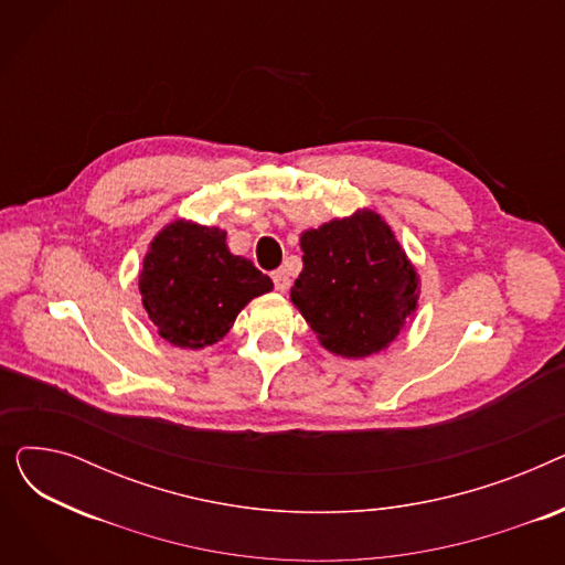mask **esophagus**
<instances>
[{"label":"esophagus","instance_id":"1","mask_svg":"<svg viewBox=\"0 0 565 565\" xmlns=\"http://www.w3.org/2000/svg\"><path fill=\"white\" fill-rule=\"evenodd\" d=\"M273 281H275V288L279 292H286L290 288V277H288V270L286 267H279V270L273 273Z\"/></svg>","mask_w":565,"mask_h":565}]
</instances>
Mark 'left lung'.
Masks as SVG:
<instances>
[{
	"label": "left lung",
	"mask_w": 565,
	"mask_h": 565,
	"mask_svg": "<svg viewBox=\"0 0 565 565\" xmlns=\"http://www.w3.org/2000/svg\"><path fill=\"white\" fill-rule=\"evenodd\" d=\"M305 267L290 288L320 343L341 358L387 348L417 307L419 277L373 211L302 233Z\"/></svg>",
	"instance_id": "obj_1"
}]
</instances>
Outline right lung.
Masks as SVG:
<instances>
[{"label":"right lung","instance_id":"add662e5","mask_svg":"<svg viewBox=\"0 0 565 565\" xmlns=\"http://www.w3.org/2000/svg\"><path fill=\"white\" fill-rule=\"evenodd\" d=\"M273 279L226 247V231L178 220L143 256L139 292L160 337L178 348L217 343Z\"/></svg>","mask_w":565,"mask_h":565}]
</instances>
